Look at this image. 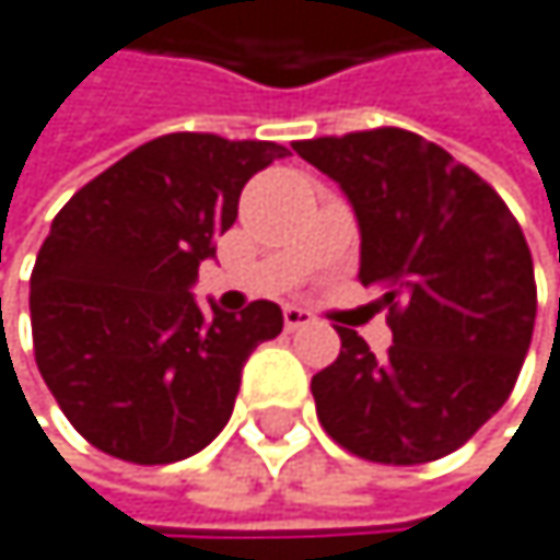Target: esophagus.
I'll list each match as a JSON object with an SVG mask.
<instances>
[{
  "label": "esophagus",
  "instance_id": "1",
  "mask_svg": "<svg viewBox=\"0 0 560 560\" xmlns=\"http://www.w3.org/2000/svg\"><path fill=\"white\" fill-rule=\"evenodd\" d=\"M314 324V314L311 311H303V306H283V327L290 334L303 330V327H311Z\"/></svg>",
  "mask_w": 560,
  "mask_h": 560
}]
</instances>
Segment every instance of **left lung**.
<instances>
[{
	"label": "left lung",
	"mask_w": 560,
	"mask_h": 560,
	"mask_svg": "<svg viewBox=\"0 0 560 560\" xmlns=\"http://www.w3.org/2000/svg\"><path fill=\"white\" fill-rule=\"evenodd\" d=\"M360 223V283L381 287L394 343L337 327L314 381L324 431L374 464H428L501 410L535 334L538 287L508 203L470 166L397 126L303 139Z\"/></svg>",
	"instance_id": "1"
}]
</instances>
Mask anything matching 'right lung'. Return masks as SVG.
<instances>
[{"mask_svg":"<svg viewBox=\"0 0 560 560\" xmlns=\"http://www.w3.org/2000/svg\"><path fill=\"white\" fill-rule=\"evenodd\" d=\"M287 156L267 139L170 132L136 147L56 213L30 280L36 368L69 424L109 457L173 464L230 421L240 371L283 330L280 306L240 314L189 287L236 220L246 179Z\"/></svg>","mask_w":560,"mask_h":560,"instance_id":"right-lung-1","label":"right lung"}]
</instances>
